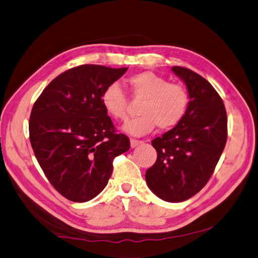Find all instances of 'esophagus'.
I'll use <instances>...</instances> for the list:
<instances>
[{
    "mask_svg": "<svg viewBox=\"0 0 258 258\" xmlns=\"http://www.w3.org/2000/svg\"><path fill=\"white\" fill-rule=\"evenodd\" d=\"M142 143H143L142 141H139V140H134V139H132V140H131V148H136V146L140 145V144H142Z\"/></svg>",
    "mask_w": 258,
    "mask_h": 258,
    "instance_id": "1",
    "label": "esophagus"
}]
</instances>
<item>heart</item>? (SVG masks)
<instances>
[{"instance_id":"obj_1","label":"heart","mask_w":258,"mask_h":258,"mask_svg":"<svg viewBox=\"0 0 258 258\" xmlns=\"http://www.w3.org/2000/svg\"><path fill=\"white\" fill-rule=\"evenodd\" d=\"M128 84L135 98L142 99L139 105L140 116L123 126L126 133L134 136L148 134L158 126L161 131L175 127L188 112L190 96L184 86L169 83L153 72H142L131 76ZM105 112L113 118L124 120L127 117V98L116 83L104 89L100 97Z\"/></svg>"}]
</instances>
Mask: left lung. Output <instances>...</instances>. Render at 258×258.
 Instances as JSON below:
<instances>
[{
	"instance_id": "obj_1",
	"label": "left lung",
	"mask_w": 258,
	"mask_h": 258,
	"mask_svg": "<svg viewBox=\"0 0 258 258\" xmlns=\"http://www.w3.org/2000/svg\"><path fill=\"white\" fill-rule=\"evenodd\" d=\"M172 72L185 84L190 96L181 122L152 141L158 153L145 180L160 199L181 203L208 182L227 141V114L216 89L200 75L183 67Z\"/></svg>"
}]
</instances>
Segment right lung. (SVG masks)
<instances>
[{"instance_id":"1","label":"right lung","mask_w":258,"mask_h":258,"mask_svg":"<svg viewBox=\"0 0 258 258\" xmlns=\"http://www.w3.org/2000/svg\"><path fill=\"white\" fill-rule=\"evenodd\" d=\"M127 68L82 64L55 77L31 110L30 142L50 183L70 201L86 203L107 185L113 160L130 150L102 106L104 89Z\"/></svg>"}]
</instances>
